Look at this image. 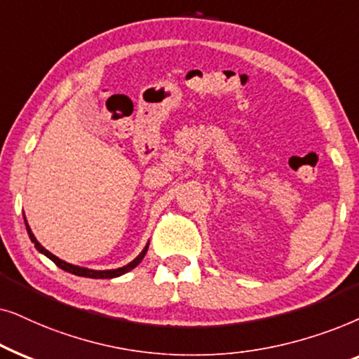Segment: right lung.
Here are the masks:
<instances>
[{"label":"right lung","instance_id":"1","mask_svg":"<svg viewBox=\"0 0 359 359\" xmlns=\"http://www.w3.org/2000/svg\"><path fill=\"white\" fill-rule=\"evenodd\" d=\"M26 229H27V233H29V238H31V241L34 243L36 250H37V251H41L42 255H46L47 257H49L50 261H54V264H55V266H59L60 269H64V271H67V272H72V274H75V276H82V277H92V279H111V277H118V276L124 274V272H128V271L135 269V267H136L137 264H140V262L142 261V257L146 256V251H147V248H149V245H147V246L144 248V250H142L141 255L137 256L135 261H131L130 264H128V266H124V267H119V269H113V271H93V269H85V267H79V266L69 264V262H65V261L59 259V257L54 256V255H52V252L47 251L44 246H41V245H39V241H37V240H36V236L32 235V233H31V228L27 226V223H26Z\"/></svg>","mask_w":359,"mask_h":359}]
</instances>
